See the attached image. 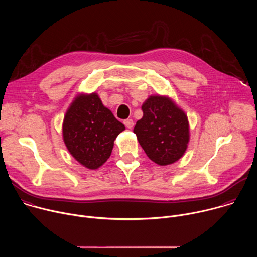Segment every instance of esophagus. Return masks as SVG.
Returning a JSON list of instances; mask_svg holds the SVG:
<instances>
[{
    "mask_svg": "<svg viewBox=\"0 0 257 257\" xmlns=\"http://www.w3.org/2000/svg\"><path fill=\"white\" fill-rule=\"evenodd\" d=\"M124 124H125V126H126L127 128H129V129L133 128V126H134V122H133L132 119H127V120H125V121H124Z\"/></svg>",
    "mask_w": 257,
    "mask_h": 257,
    "instance_id": "obj_1",
    "label": "esophagus"
}]
</instances>
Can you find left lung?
Segmentation results:
<instances>
[{"instance_id": "left-lung-1", "label": "left lung", "mask_w": 257, "mask_h": 257, "mask_svg": "<svg viewBox=\"0 0 257 257\" xmlns=\"http://www.w3.org/2000/svg\"><path fill=\"white\" fill-rule=\"evenodd\" d=\"M143 116L133 132L153 162L174 164L185 154L189 143V122L185 112L169 96L151 95L142 106Z\"/></svg>"}]
</instances>
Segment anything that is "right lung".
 <instances>
[{
    "mask_svg": "<svg viewBox=\"0 0 257 257\" xmlns=\"http://www.w3.org/2000/svg\"><path fill=\"white\" fill-rule=\"evenodd\" d=\"M125 130L97 93H80L68 107L63 139L71 156L87 169L102 166L112 154L114 141Z\"/></svg>",
    "mask_w": 257,
    "mask_h": 257,
    "instance_id": "1",
    "label": "right lung"
}]
</instances>
